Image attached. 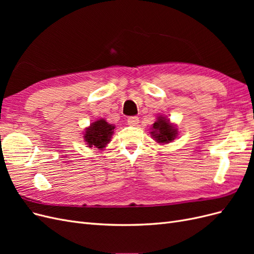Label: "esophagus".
Listing matches in <instances>:
<instances>
[{
  "instance_id": "obj_1",
  "label": "esophagus",
  "mask_w": 254,
  "mask_h": 254,
  "mask_svg": "<svg viewBox=\"0 0 254 254\" xmlns=\"http://www.w3.org/2000/svg\"><path fill=\"white\" fill-rule=\"evenodd\" d=\"M127 123H128V125H130V126H136L137 124H139V118H137V117H130V118H128Z\"/></svg>"
}]
</instances>
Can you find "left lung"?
<instances>
[{"label": "left lung", "instance_id": "left-lung-1", "mask_svg": "<svg viewBox=\"0 0 254 254\" xmlns=\"http://www.w3.org/2000/svg\"><path fill=\"white\" fill-rule=\"evenodd\" d=\"M152 131L150 132L158 143L161 144H166L171 143L176 139L178 131H177V128L172 124L170 120H167L165 117L158 118L157 122L152 125Z\"/></svg>", "mask_w": 254, "mask_h": 254}]
</instances>
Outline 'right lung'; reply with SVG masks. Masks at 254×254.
Returning a JSON list of instances; mask_svg holds the SVG:
<instances>
[{"mask_svg":"<svg viewBox=\"0 0 254 254\" xmlns=\"http://www.w3.org/2000/svg\"><path fill=\"white\" fill-rule=\"evenodd\" d=\"M114 126L108 124L105 119H101L92 123L90 127L86 129L83 139L89 147L103 149L111 141Z\"/></svg>","mask_w":254,"mask_h":254,"instance_id":"obj_1","label":"right lung"}]
</instances>
